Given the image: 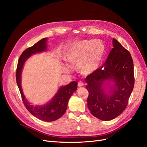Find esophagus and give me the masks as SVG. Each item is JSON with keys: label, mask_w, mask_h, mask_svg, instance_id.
<instances>
[{"label": "esophagus", "mask_w": 147, "mask_h": 147, "mask_svg": "<svg viewBox=\"0 0 147 147\" xmlns=\"http://www.w3.org/2000/svg\"><path fill=\"white\" fill-rule=\"evenodd\" d=\"M84 86L83 82L79 81L78 83V87H82V86Z\"/></svg>", "instance_id": "34e87169"}]
</instances>
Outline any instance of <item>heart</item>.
Wrapping results in <instances>:
<instances>
[{"label": "heart", "instance_id": "obj_1", "mask_svg": "<svg viewBox=\"0 0 147 147\" xmlns=\"http://www.w3.org/2000/svg\"><path fill=\"white\" fill-rule=\"evenodd\" d=\"M104 49V45L99 40H81L69 47L64 58L71 64H77L80 73L89 75L100 65Z\"/></svg>", "mask_w": 147, "mask_h": 147}]
</instances>
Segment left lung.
<instances>
[{"label": "left lung", "instance_id": "obj_1", "mask_svg": "<svg viewBox=\"0 0 147 147\" xmlns=\"http://www.w3.org/2000/svg\"><path fill=\"white\" fill-rule=\"evenodd\" d=\"M113 46L103 65L85 79L89 92L88 109L93 116L102 121L113 119L125 110L134 85L130 53L115 38ZM107 80L114 83L109 94L104 92L102 87Z\"/></svg>", "mask_w": 147, "mask_h": 147}]
</instances>
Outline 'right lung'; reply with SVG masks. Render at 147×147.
<instances>
[{"instance_id": "add662e5", "label": "right lung", "mask_w": 147, "mask_h": 147, "mask_svg": "<svg viewBox=\"0 0 147 147\" xmlns=\"http://www.w3.org/2000/svg\"><path fill=\"white\" fill-rule=\"evenodd\" d=\"M46 38L40 40L32 46L29 47L22 52L17 63L16 75L17 84L21 94L23 102L26 109L38 119L46 122H51L59 119L65 113L69 99L77 90L78 83L76 81H72L66 86L61 87L54 98L44 105L34 106L27 101L21 86V74L23 66L25 61L32 54L46 51Z\"/></svg>"}]
</instances>
